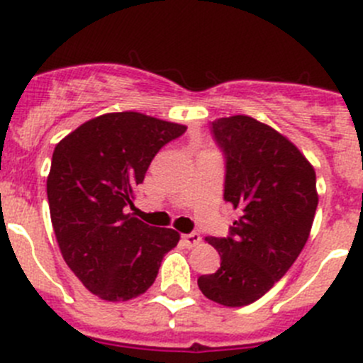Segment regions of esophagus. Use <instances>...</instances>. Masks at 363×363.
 <instances>
[{
  "instance_id": "34e87169",
  "label": "esophagus",
  "mask_w": 363,
  "mask_h": 363,
  "mask_svg": "<svg viewBox=\"0 0 363 363\" xmlns=\"http://www.w3.org/2000/svg\"><path fill=\"white\" fill-rule=\"evenodd\" d=\"M200 240H202V237H200L199 233H186V235H182V242H184L188 247L199 246Z\"/></svg>"
}]
</instances>
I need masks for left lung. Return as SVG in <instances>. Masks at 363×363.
<instances>
[{"mask_svg": "<svg viewBox=\"0 0 363 363\" xmlns=\"http://www.w3.org/2000/svg\"><path fill=\"white\" fill-rule=\"evenodd\" d=\"M211 131L226 160L223 196L240 216L228 237H205L221 267L200 276L199 288L221 306H250L306 246L318 207L316 174L286 137L250 116L216 119Z\"/></svg>", "mask_w": 363, "mask_h": 363, "instance_id": "left-lung-1", "label": "left lung"}]
</instances>
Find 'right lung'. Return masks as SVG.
<instances>
[{"label": "right lung", "mask_w": 363, "mask_h": 363, "mask_svg": "<svg viewBox=\"0 0 363 363\" xmlns=\"http://www.w3.org/2000/svg\"><path fill=\"white\" fill-rule=\"evenodd\" d=\"M186 126L140 112H112L80 124L56 145L47 177L61 255L80 283L121 302L145 294L179 233L133 218L135 188L152 158Z\"/></svg>", "instance_id": "add662e5"}]
</instances>
